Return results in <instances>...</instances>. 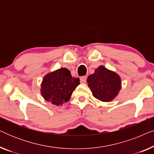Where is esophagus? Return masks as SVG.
Returning a JSON list of instances; mask_svg holds the SVG:
<instances>
[{
    "label": "esophagus",
    "instance_id": "34e87169",
    "mask_svg": "<svg viewBox=\"0 0 154 154\" xmlns=\"http://www.w3.org/2000/svg\"><path fill=\"white\" fill-rule=\"evenodd\" d=\"M80 80H81V83H85L86 81H87V76H82Z\"/></svg>",
    "mask_w": 154,
    "mask_h": 154
}]
</instances>
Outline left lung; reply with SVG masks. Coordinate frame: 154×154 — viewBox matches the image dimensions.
Wrapping results in <instances>:
<instances>
[{
	"label": "left lung",
	"mask_w": 154,
	"mask_h": 154,
	"mask_svg": "<svg viewBox=\"0 0 154 154\" xmlns=\"http://www.w3.org/2000/svg\"><path fill=\"white\" fill-rule=\"evenodd\" d=\"M88 87L94 97L102 102L113 100L121 90V78L116 73L100 66L88 77Z\"/></svg>",
	"instance_id": "8db88e82"
}]
</instances>
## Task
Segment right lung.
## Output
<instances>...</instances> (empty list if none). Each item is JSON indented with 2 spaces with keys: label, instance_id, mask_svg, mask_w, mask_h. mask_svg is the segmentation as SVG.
Returning a JSON list of instances; mask_svg holds the SVG:
<instances>
[{
  "label": "right lung",
  "instance_id": "1",
  "mask_svg": "<svg viewBox=\"0 0 154 154\" xmlns=\"http://www.w3.org/2000/svg\"><path fill=\"white\" fill-rule=\"evenodd\" d=\"M79 84V78L72 77L68 69L61 68L43 78L41 94L46 101L57 106L62 105L69 100Z\"/></svg>",
  "mask_w": 154,
  "mask_h": 154
}]
</instances>
